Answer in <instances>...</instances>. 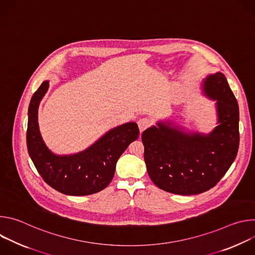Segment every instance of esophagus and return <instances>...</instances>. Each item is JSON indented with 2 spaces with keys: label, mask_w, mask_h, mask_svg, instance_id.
<instances>
[{
  "label": "esophagus",
  "mask_w": 255,
  "mask_h": 255,
  "mask_svg": "<svg viewBox=\"0 0 255 255\" xmlns=\"http://www.w3.org/2000/svg\"><path fill=\"white\" fill-rule=\"evenodd\" d=\"M138 127H139V130H140V133L143 132L145 129H146L147 127H149L150 125V120H148L147 118H141L138 120Z\"/></svg>",
  "instance_id": "obj_1"
}]
</instances>
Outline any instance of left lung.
Segmentation results:
<instances>
[{"label": "left lung", "instance_id": "obj_1", "mask_svg": "<svg viewBox=\"0 0 255 255\" xmlns=\"http://www.w3.org/2000/svg\"><path fill=\"white\" fill-rule=\"evenodd\" d=\"M202 90L215 101L217 126L193 131L165 119L142 133L147 172L159 189L197 195L217 185L233 163L239 146V108L222 72L203 80Z\"/></svg>", "mask_w": 255, "mask_h": 255}]
</instances>
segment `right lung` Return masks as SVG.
I'll return each mask as SVG.
<instances>
[{"mask_svg":"<svg viewBox=\"0 0 255 255\" xmlns=\"http://www.w3.org/2000/svg\"><path fill=\"white\" fill-rule=\"evenodd\" d=\"M49 88V81L34 93L28 108L27 148L45 183L69 196H87L104 190L114 176L116 163L139 129L135 122L112 128L87 149L74 154H55L45 144L38 124L39 104Z\"/></svg>","mask_w":255,"mask_h":255,"instance_id":"add662e5","label":"right lung"}]
</instances>
